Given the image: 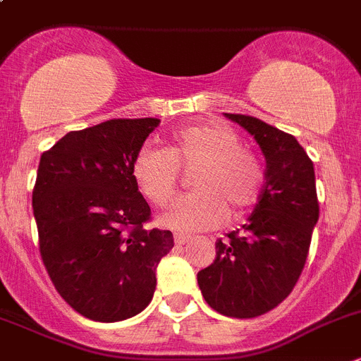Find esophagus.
Masks as SVG:
<instances>
[{"instance_id": "34e87169", "label": "esophagus", "mask_w": 361, "mask_h": 361, "mask_svg": "<svg viewBox=\"0 0 361 361\" xmlns=\"http://www.w3.org/2000/svg\"><path fill=\"white\" fill-rule=\"evenodd\" d=\"M188 238H190V237H187V235L176 233V235H174V244H176V245H183V244H187Z\"/></svg>"}]
</instances>
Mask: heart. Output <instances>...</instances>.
Instances as JSON below:
<instances>
[{
	"instance_id": "obj_1",
	"label": "heart",
	"mask_w": 361,
	"mask_h": 361,
	"mask_svg": "<svg viewBox=\"0 0 361 361\" xmlns=\"http://www.w3.org/2000/svg\"><path fill=\"white\" fill-rule=\"evenodd\" d=\"M192 171L196 188L160 215V224L174 231L196 233L217 228L228 210L240 215L258 203L264 169L238 135L221 123H196L171 137L169 149L146 142L131 161V174L142 196L157 207H167L176 194L180 169Z\"/></svg>"
}]
</instances>
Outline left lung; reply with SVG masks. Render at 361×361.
<instances>
[{"instance_id":"1","label":"left lung","mask_w":361,"mask_h":361,"mask_svg":"<svg viewBox=\"0 0 361 361\" xmlns=\"http://www.w3.org/2000/svg\"><path fill=\"white\" fill-rule=\"evenodd\" d=\"M224 116L260 146L265 185L247 222L215 242L214 264L197 272V285L215 312L252 319L287 298L305 269L319 219L315 171L294 135L257 117Z\"/></svg>"}]
</instances>
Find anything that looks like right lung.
<instances>
[{"mask_svg":"<svg viewBox=\"0 0 361 361\" xmlns=\"http://www.w3.org/2000/svg\"><path fill=\"white\" fill-rule=\"evenodd\" d=\"M160 119H110L69 131L40 157L33 215L44 267L63 301L97 322L142 312L157 265L174 247L146 230L151 208L131 174L135 153Z\"/></svg>","mask_w":361,"mask_h":361,"instance_id":"add662e5","label":"right lung"}]
</instances>
